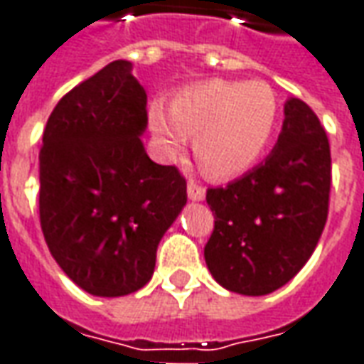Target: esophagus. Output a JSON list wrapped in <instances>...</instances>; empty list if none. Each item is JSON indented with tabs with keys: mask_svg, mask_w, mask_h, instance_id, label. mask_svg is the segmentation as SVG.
<instances>
[{
	"mask_svg": "<svg viewBox=\"0 0 364 364\" xmlns=\"http://www.w3.org/2000/svg\"><path fill=\"white\" fill-rule=\"evenodd\" d=\"M187 195H189L191 201H203L205 199V189L201 185H197L195 181H189V185H187Z\"/></svg>",
	"mask_w": 364,
	"mask_h": 364,
	"instance_id": "1",
	"label": "esophagus"
}]
</instances>
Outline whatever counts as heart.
<instances>
[{"label":"heart","mask_w":364,"mask_h":364,"mask_svg":"<svg viewBox=\"0 0 364 364\" xmlns=\"http://www.w3.org/2000/svg\"><path fill=\"white\" fill-rule=\"evenodd\" d=\"M278 100L266 82L203 80L171 96L169 112L149 110L159 151L179 159L195 139V159L207 177L225 181L244 175L266 153L276 131Z\"/></svg>","instance_id":"heart-1"}]
</instances>
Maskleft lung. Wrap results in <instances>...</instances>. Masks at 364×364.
<instances>
[{
	"label": "left lung",
	"mask_w": 364,
	"mask_h": 364,
	"mask_svg": "<svg viewBox=\"0 0 364 364\" xmlns=\"http://www.w3.org/2000/svg\"><path fill=\"white\" fill-rule=\"evenodd\" d=\"M331 193V144L300 98L284 105L278 143L264 163L225 187L207 189L215 225L205 264L215 282L244 296L288 284L318 244Z\"/></svg>",
	"instance_id": "left-lung-1"
}]
</instances>
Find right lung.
I'll list each match as a JSON object with an SVG mask.
<instances>
[{"label":"right lung","instance_id":"add662e5","mask_svg":"<svg viewBox=\"0 0 364 364\" xmlns=\"http://www.w3.org/2000/svg\"><path fill=\"white\" fill-rule=\"evenodd\" d=\"M146 92L114 60L52 110L40 151V223L58 266L84 292L141 290L161 237L187 203V183L144 151Z\"/></svg>","mask_w":364,"mask_h":364}]
</instances>
